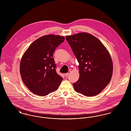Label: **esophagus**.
Listing matches in <instances>:
<instances>
[{"mask_svg":"<svg viewBox=\"0 0 131 131\" xmlns=\"http://www.w3.org/2000/svg\"><path fill=\"white\" fill-rule=\"evenodd\" d=\"M70 73H71V71H69L68 73H67L66 74H65V75L66 77H67V76H68V75H69Z\"/></svg>","mask_w":131,"mask_h":131,"instance_id":"1","label":"esophagus"}]
</instances>
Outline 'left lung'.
<instances>
[{
    "mask_svg": "<svg viewBox=\"0 0 131 131\" xmlns=\"http://www.w3.org/2000/svg\"><path fill=\"white\" fill-rule=\"evenodd\" d=\"M66 39L79 63L80 78L73 83L75 91L87 97L100 93L112 77L113 64L108 50L98 38L88 33Z\"/></svg>",
    "mask_w": 131,
    "mask_h": 131,
    "instance_id": "1",
    "label": "left lung"
}]
</instances>
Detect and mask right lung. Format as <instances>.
I'll use <instances>...</instances> for the list:
<instances>
[{
	"mask_svg": "<svg viewBox=\"0 0 131 131\" xmlns=\"http://www.w3.org/2000/svg\"><path fill=\"white\" fill-rule=\"evenodd\" d=\"M64 40L59 35L42 36L30 45L22 56L19 69L21 79L33 93L45 96L58 88L63 78L56 73L53 54Z\"/></svg>",
	"mask_w": 131,
	"mask_h": 131,
	"instance_id": "obj_1",
	"label": "right lung"
}]
</instances>
